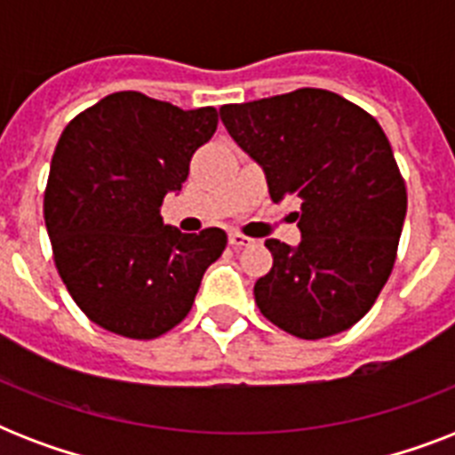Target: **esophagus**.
Wrapping results in <instances>:
<instances>
[{
	"instance_id": "obj_1",
	"label": "esophagus",
	"mask_w": 455,
	"mask_h": 455,
	"mask_svg": "<svg viewBox=\"0 0 455 455\" xmlns=\"http://www.w3.org/2000/svg\"><path fill=\"white\" fill-rule=\"evenodd\" d=\"M228 243L234 245V248H245V245H250L252 243V238H248V235L238 234V231H234V234H228Z\"/></svg>"
}]
</instances>
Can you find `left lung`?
<instances>
[{
    "instance_id": "obj_1",
    "label": "left lung",
    "mask_w": 455,
    "mask_h": 455,
    "mask_svg": "<svg viewBox=\"0 0 455 455\" xmlns=\"http://www.w3.org/2000/svg\"><path fill=\"white\" fill-rule=\"evenodd\" d=\"M231 139L262 164L274 203L298 198V248L269 238L274 267L255 302L281 331L321 339L352 328L387 283L406 184L371 113L325 89L220 108Z\"/></svg>"
}]
</instances>
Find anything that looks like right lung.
Returning a JSON list of instances; mask_svg holds the SVG:
<instances>
[{
    "instance_id": "right-lung-1",
    "label": "right lung",
    "mask_w": 455,
    "mask_h": 455,
    "mask_svg": "<svg viewBox=\"0 0 455 455\" xmlns=\"http://www.w3.org/2000/svg\"><path fill=\"white\" fill-rule=\"evenodd\" d=\"M217 130L212 106L181 110L117 92L60 134L44 191L53 262L96 325L153 339L191 311L203 274L227 248L221 228L181 234L160 205L181 191L193 153Z\"/></svg>"
}]
</instances>
